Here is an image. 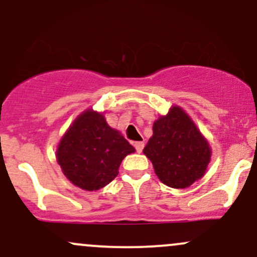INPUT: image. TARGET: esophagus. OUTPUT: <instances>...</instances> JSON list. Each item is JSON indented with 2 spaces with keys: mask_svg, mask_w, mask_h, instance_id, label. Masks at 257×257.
Masks as SVG:
<instances>
[{
  "mask_svg": "<svg viewBox=\"0 0 257 257\" xmlns=\"http://www.w3.org/2000/svg\"><path fill=\"white\" fill-rule=\"evenodd\" d=\"M144 145H145V144H144L143 142H137V143H134V146H135V150H137V152H142L143 151V149H144Z\"/></svg>",
  "mask_w": 257,
  "mask_h": 257,
  "instance_id": "obj_1",
  "label": "esophagus"
}]
</instances>
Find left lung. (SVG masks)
<instances>
[{
    "label": "left lung",
    "instance_id": "8db88e82",
    "mask_svg": "<svg viewBox=\"0 0 257 257\" xmlns=\"http://www.w3.org/2000/svg\"><path fill=\"white\" fill-rule=\"evenodd\" d=\"M152 132L143 152L163 184L184 189L204 177L211 146L182 107L174 105L167 114L160 115Z\"/></svg>",
    "mask_w": 257,
    "mask_h": 257
}]
</instances>
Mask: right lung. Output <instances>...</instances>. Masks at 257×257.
<instances>
[{
	"label": "right lung",
	"mask_w": 257,
	"mask_h": 257,
	"mask_svg": "<svg viewBox=\"0 0 257 257\" xmlns=\"http://www.w3.org/2000/svg\"><path fill=\"white\" fill-rule=\"evenodd\" d=\"M134 151L120 132L107 124L102 112L87 108L61 138L56 159L72 184L96 191L117 177L123 159Z\"/></svg>",
	"instance_id": "obj_1"
}]
</instances>
